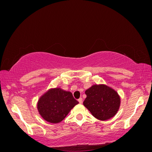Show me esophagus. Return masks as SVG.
I'll return each instance as SVG.
<instances>
[{
    "mask_svg": "<svg viewBox=\"0 0 152 152\" xmlns=\"http://www.w3.org/2000/svg\"><path fill=\"white\" fill-rule=\"evenodd\" d=\"M78 101H79V102L80 104L82 103V98H80L79 99H78Z\"/></svg>",
    "mask_w": 152,
    "mask_h": 152,
    "instance_id": "34e87169",
    "label": "esophagus"
}]
</instances>
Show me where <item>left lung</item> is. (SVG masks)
Instances as JSON below:
<instances>
[{
    "instance_id": "left-lung-1",
    "label": "left lung",
    "mask_w": 152,
    "mask_h": 152,
    "mask_svg": "<svg viewBox=\"0 0 152 152\" xmlns=\"http://www.w3.org/2000/svg\"><path fill=\"white\" fill-rule=\"evenodd\" d=\"M83 104L98 120L107 121L114 117L121 106V96L105 84H94L86 89Z\"/></svg>"
}]
</instances>
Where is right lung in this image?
Returning <instances> with one entry per match:
<instances>
[{
    "mask_svg": "<svg viewBox=\"0 0 152 152\" xmlns=\"http://www.w3.org/2000/svg\"><path fill=\"white\" fill-rule=\"evenodd\" d=\"M78 103L71 92L56 87L49 89L40 96L37 108L44 120L56 124L61 122Z\"/></svg>",
    "mask_w": 152,
    "mask_h": 152,
    "instance_id": "obj_1",
    "label": "right lung"
}]
</instances>
